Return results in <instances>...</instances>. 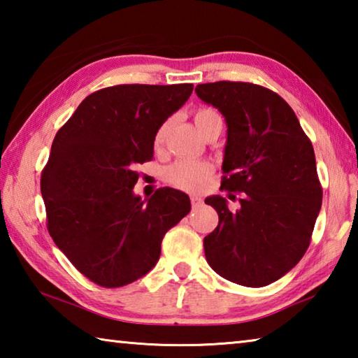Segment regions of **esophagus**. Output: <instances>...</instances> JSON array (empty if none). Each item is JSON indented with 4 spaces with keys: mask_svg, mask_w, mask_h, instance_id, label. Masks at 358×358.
I'll return each mask as SVG.
<instances>
[{
    "mask_svg": "<svg viewBox=\"0 0 358 358\" xmlns=\"http://www.w3.org/2000/svg\"><path fill=\"white\" fill-rule=\"evenodd\" d=\"M202 203H203L202 197H199V196H191V205H192V208H197V207H201Z\"/></svg>",
    "mask_w": 358,
    "mask_h": 358,
    "instance_id": "obj_1",
    "label": "esophagus"
}]
</instances>
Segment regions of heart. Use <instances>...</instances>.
<instances>
[{
  "label": "heart",
  "mask_w": 358,
  "mask_h": 358,
  "mask_svg": "<svg viewBox=\"0 0 358 358\" xmlns=\"http://www.w3.org/2000/svg\"><path fill=\"white\" fill-rule=\"evenodd\" d=\"M192 120L202 136L207 134V132L211 128H215V126H221L222 128V117L220 112L211 107L197 108V110L192 113ZM167 129L169 121L162 123L159 128H157L155 134L156 147H161L162 142H164ZM211 173H213V166H211L208 161H177L173 162L172 166L167 167L166 180L181 191L197 192L202 191L203 187L207 186Z\"/></svg>",
  "instance_id": "obj_1"
}]
</instances>
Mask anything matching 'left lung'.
I'll return each mask as SVG.
<instances>
[{
    "mask_svg": "<svg viewBox=\"0 0 358 358\" xmlns=\"http://www.w3.org/2000/svg\"><path fill=\"white\" fill-rule=\"evenodd\" d=\"M196 93L227 124L221 189L241 192L237 210L221 196L205 199L220 216L205 257L229 281L268 286L300 262L322 205L311 141L287 102L260 85L202 83Z\"/></svg>",
    "mask_w": 358,
    "mask_h": 358,
    "instance_id": "obj_1",
    "label": "left lung"
}]
</instances>
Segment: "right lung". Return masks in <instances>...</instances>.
Instances as JSON below:
<instances>
[{
	"instance_id": "right-lung-1",
	"label": "right lung",
	"mask_w": 358,
	"mask_h": 358,
	"mask_svg": "<svg viewBox=\"0 0 358 358\" xmlns=\"http://www.w3.org/2000/svg\"><path fill=\"white\" fill-rule=\"evenodd\" d=\"M192 83L115 85L87 96L57 132L42 171L47 229L71 264L102 287L134 282L153 268L166 232L189 197L159 187L134 194L137 164L153 157L155 134L189 99Z\"/></svg>"
}]
</instances>
